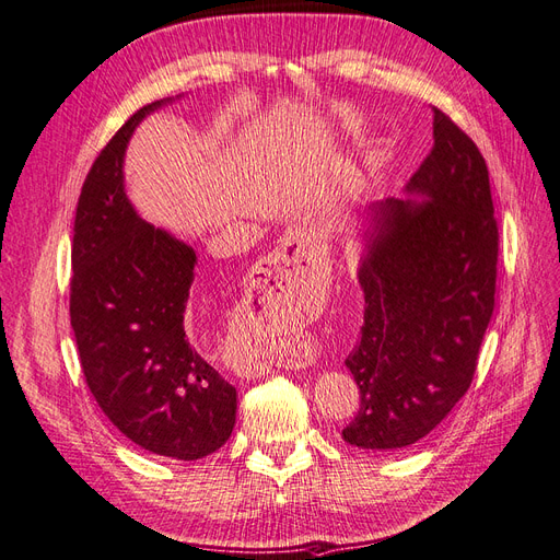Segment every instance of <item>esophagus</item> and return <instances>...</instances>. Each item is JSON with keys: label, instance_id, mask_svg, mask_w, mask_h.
Wrapping results in <instances>:
<instances>
[{"label": "esophagus", "instance_id": "esophagus-1", "mask_svg": "<svg viewBox=\"0 0 560 560\" xmlns=\"http://www.w3.org/2000/svg\"><path fill=\"white\" fill-rule=\"evenodd\" d=\"M314 256V248H312V240L310 237H293L283 244L277 246V250L272 256L267 258V275L277 281V285L288 288L291 283L300 281V277L304 275L306 265H310ZM262 365L254 363V365H240V374H256Z\"/></svg>", "mask_w": 560, "mask_h": 560}]
</instances>
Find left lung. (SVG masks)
I'll return each instance as SVG.
<instances>
[{"label":"left lung","mask_w":560,"mask_h":560,"mask_svg":"<svg viewBox=\"0 0 560 560\" xmlns=\"http://www.w3.org/2000/svg\"><path fill=\"white\" fill-rule=\"evenodd\" d=\"M432 151L405 186L363 213L360 388L347 444L405 448L456 407L477 370L495 304L498 223L489 170L458 125L432 109Z\"/></svg>","instance_id":"obj_1"}]
</instances>
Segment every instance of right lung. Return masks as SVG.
<instances>
[{
    "instance_id": "add662e5",
    "label": "right lung",
    "mask_w": 560,
    "mask_h": 560,
    "mask_svg": "<svg viewBox=\"0 0 560 560\" xmlns=\"http://www.w3.org/2000/svg\"><path fill=\"white\" fill-rule=\"evenodd\" d=\"M172 100L139 109L85 176L71 246L69 314L85 384L106 419L151 454L197 460L232 435L237 390L186 330L197 265L192 246L141 219L122 174L135 128Z\"/></svg>"
}]
</instances>
